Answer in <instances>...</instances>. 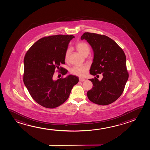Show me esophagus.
<instances>
[{"mask_svg": "<svg viewBox=\"0 0 150 150\" xmlns=\"http://www.w3.org/2000/svg\"><path fill=\"white\" fill-rule=\"evenodd\" d=\"M79 81H81V82H83V81H85L86 79H84V78H79Z\"/></svg>", "mask_w": 150, "mask_h": 150, "instance_id": "34e87169", "label": "esophagus"}]
</instances>
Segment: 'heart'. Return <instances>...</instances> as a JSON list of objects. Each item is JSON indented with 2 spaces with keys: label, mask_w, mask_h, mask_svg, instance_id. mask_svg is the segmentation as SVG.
Wrapping results in <instances>:
<instances>
[{
  "label": "heart",
  "mask_w": 150,
  "mask_h": 150,
  "mask_svg": "<svg viewBox=\"0 0 150 150\" xmlns=\"http://www.w3.org/2000/svg\"><path fill=\"white\" fill-rule=\"evenodd\" d=\"M76 50L81 54L83 56H87L90 52V47L88 44L85 42H79L76 45ZM69 50H67L65 53V60H67V57L69 54ZM88 66L87 65L82 66H75L70 69L71 74L79 77H83L85 75L87 70L88 69Z\"/></svg>",
  "instance_id": "b5f03b06"
}]
</instances>
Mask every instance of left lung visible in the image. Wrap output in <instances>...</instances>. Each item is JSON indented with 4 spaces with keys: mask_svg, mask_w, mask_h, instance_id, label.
<instances>
[{
    "mask_svg": "<svg viewBox=\"0 0 150 150\" xmlns=\"http://www.w3.org/2000/svg\"><path fill=\"white\" fill-rule=\"evenodd\" d=\"M83 39L93 50L90 73L103 76L100 81L96 77L89 79L93 87L87 92V96L96 104H111L121 96L128 80L125 53L115 41L105 35L85 33L81 37Z\"/></svg>",
    "mask_w": 150,
    "mask_h": 150,
    "instance_id": "1",
    "label": "left lung"
}]
</instances>
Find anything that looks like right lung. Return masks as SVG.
<instances>
[{
  "label": "right lung",
  "instance_id": "1",
  "mask_svg": "<svg viewBox=\"0 0 150 150\" xmlns=\"http://www.w3.org/2000/svg\"><path fill=\"white\" fill-rule=\"evenodd\" d=\"M74 38L60 35L44 37L33 44L25 56L24 84L33 99L45 108L62 104L78 83V77L72 75L57 80L52 78L55 69H60L62 75L67 73L60 64H65L68 45Z\"/></svg>",
  "mask_w": 150,
  "mask_h": 150
}]
</instances>
